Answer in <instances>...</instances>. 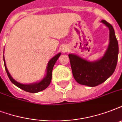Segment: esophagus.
<instances>
[{"instance_id":"obj_1","label":"esophagus","mask_w":122,"mask_h":122,"mask_svg":"<svg viewBox=\"0 0 122 122\" xmlns=\"http://www.w3.org/2000/svg\"><path fill=\"white\" fill-rule=\"evenodd\" d=\"M69 50H70L69 46H63V48H62V52H66L69 51Z\"/></svg>"}]
</instances>
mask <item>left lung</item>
<instances>
[{"instance_id":"8db88e82","label":"left lung","mask_w":122,"mask_h":122,"mask_svg":"<svg viewBox=\"0 0 122 122\" xmlns=\"http://www.w3.org/2000/svg\"><path fill=\"white\" fill-rule=\"evenodd\" d=\"M110 30V44L103 57L96 62H89L79 56L69 54L71 68L75 80L81 85L96 87L106 81L117 66L118 55V44L111 24L102 20Z\"/></svg>"}]
</instances>
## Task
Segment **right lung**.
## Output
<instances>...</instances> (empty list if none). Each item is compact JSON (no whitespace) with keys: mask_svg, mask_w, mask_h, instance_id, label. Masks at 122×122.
<instances>
[{"mask_svg":"<svg viewBox=\"0 0 122 122\" xmlns=\"http://www.w3.org/2000/svg\"><path fill=\"white\" fill-rule=\"evenodd\" d=\"M60 55H61V53H59L50 60L49 63H48L47 68V75H46V77L42 81L39 82V83L30 84V85H24V84H21V83H18V81H15L11 77V76L9 74V73L8 70H7V69L5 63L4 56V62L5 69V71H6L7 74V76H8L9 80L11 81L12 83H14L16 86H17V87L20 88V89H21L22 90L26 91V92H28L37 93L40 92V91H43L44 89H46L49 85L50 83H51V81L52 79V69H53L54 66L56 62L57 61V59L59 58Z\"/></svg>","mask_w":122,"mask_h":122,"instance_id":"obj_1","label":"right lung"}]
</instances>
